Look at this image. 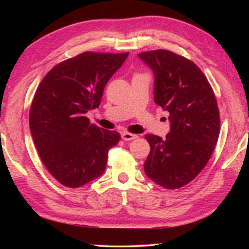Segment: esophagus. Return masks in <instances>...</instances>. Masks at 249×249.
<instances>
[{
	"label": "esophagus",
	"instance_id": "esophagus-1",
	"mask_svg": "<svg viewBox=\"0 0 249 249\" xmlns=\"http://www.w3.org/2000/svg\"><path fill=\"white\" fill-rule=\"evenodd\" d=\"M122 138H123L124 141H133V140H135V138H137V136L136 135H134V134H130V133H123L122 134Z\"/></svg>",
	"mask_w": 249,
	"mask_h": 249
}]
</instances>
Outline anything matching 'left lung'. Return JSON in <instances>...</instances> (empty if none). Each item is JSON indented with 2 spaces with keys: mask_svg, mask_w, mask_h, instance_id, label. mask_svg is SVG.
<instances>
[{
  "mask_svg": "<svg viewBox=\"0 0 249 249\" xmlns=\"http://www.w3.org/2000/svg\"><path fill=\"white\" fill-rule=\"evenodd\" d=\"M155 74V103L169 112L165 140L147 134L144 170L162 188L179 189L203 170L220 135V112L208 79L195 62L170 50L142 52Z\"/></svg>",
  "mask_w": 249,
  "mask_h": 249,
  "instance_id": "1",
  "label": "left lung"
}]
</instances>
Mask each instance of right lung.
I'll return each mask as SVG.
<instances>
[{"label": "right lung", "instance_id": "right-lung-1", "mask_svg": "<svg viewBox=\"0 0 249 249\" xmlns=\"http://www.w3.org/2000/svg\"><path fill=\"white\" fill-rule=\"evenodd\" d=\"M128 53L86 52L61 61L41 80L29 109V127L46 169L67 188L103 174L108 150L121 135L87 117L99 107L104 88Z\"/></svg>", "mask_w": 249, "mask_h": 249}]
</instances>
